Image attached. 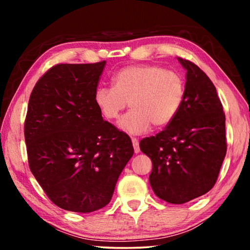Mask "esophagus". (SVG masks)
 Instances as JSON below:
<instances>
[{
	"mask_svg": "<svg viewBox=\"0 0 250 250\" xmlns=\"http://www.w3.org/2000/svg\"><path fill=\"white\" fill-rule=\"evenodd\" d=\"M132 145H133V149H134L135 153H139V152H140V146H139L138 139L132 138Z\"/></svg>",
	"mask_w": 250,
	"mask_h": 250,
	"instance_id": "34e87169",
	"label": "esophagus"
}]
</instances>
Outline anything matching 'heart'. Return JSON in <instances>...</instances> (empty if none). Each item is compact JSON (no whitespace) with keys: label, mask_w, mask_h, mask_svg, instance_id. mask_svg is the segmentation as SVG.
Segmentation results:
<instances>
[{"label":"heart","mask_w":250,"mask_h":250,"mask_svg":"<svg viewBox=\"0 0 250 250\" xmlns=\"http://www.w3.org/2000/svg\"><path fill=\"white\" fill-rule=\"evenodd\" d=\"M182 75L158 65H133L117 71L112 87H99L95 104L107 120H117L129 103L131 108L120 120L130 134H142L151 125L161 128L174 119L184 98Z\"/></svg>","instance_id":"b5f03b06"}]
</instances>
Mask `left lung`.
<instances>
[{"mask_svg":"<svg viewBox=\"0 0 250 250\" xmlns=\"http://www.w3.org/2000/svg\"><path fill=\"white\" fill-rule=\"evenodd\" d=\"M179 61L186 69L179 111L163 131L140 141L153 166L151 188L171 204H184L213 188L227 150L225 113L216 88L197 65Z\"/></svg>","mask_w":250,"mask_h":250,"instance_id":"8db88e82","label":"left lung"}]
</instances>
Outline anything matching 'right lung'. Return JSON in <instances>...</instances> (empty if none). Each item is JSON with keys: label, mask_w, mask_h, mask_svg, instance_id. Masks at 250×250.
<instances>
[{"label": "right lung", "mask_w": 250, "mask_h": 250, "mask_svg": "<svg viewBox=\"0 0 250 250\" xmlns=\"http://www.w3.org/2000/svg\"><path fill=\"white\" fill-rule=\"evenodd\" d=\"M104 65H55L29 97L28 166L49 200L66 210L90 213L107 205L133 155L129 135L104 121L95 104Z\"/></svg>", "instance_id": "add662e5"}]
</instances>
